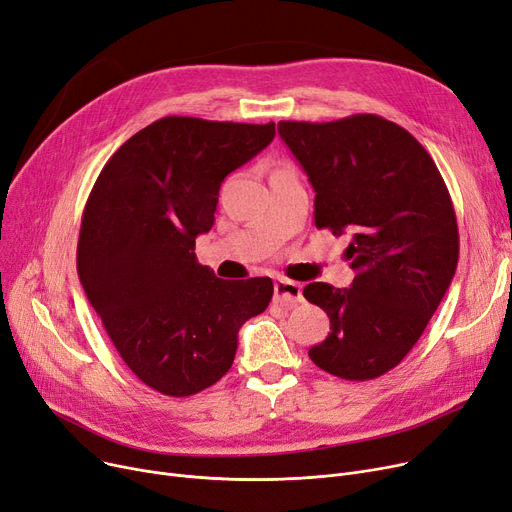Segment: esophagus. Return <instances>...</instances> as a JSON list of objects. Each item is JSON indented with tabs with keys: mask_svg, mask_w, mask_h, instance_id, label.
Returning a JSON list of instances; mask_svg holds the SVG:
<instances>
[{
	"mask_svg": "<svg viewBox=\"0 0 512 512\" xmlns=\"http://www.w3.org/2000/svg\"><path fill=\"white\" fill-rule=\"evenodd\" d=\"M275 300L283 306H296L302 302V285L289 279L275 281Z\"/></svg>",
	"mask_w": 512,
	"mask_h": 512,
	"instance_id": "34e87169",
	"label": "esophagus"
}]
</instances>
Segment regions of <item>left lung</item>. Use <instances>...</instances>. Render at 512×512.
Segmentation results:
<instances>
[{
	"label": "left lung",
	"instance_id": "left-lung-1",
	"mask_svg": "<svg viewBox=\"0 0 512 512\" xmlns=\"http://www.w3.org/2000/svg\"><path fill=\"white\" fill-rule=\"evenodd\" d=\"M279 135L316 191V229L352 237L350 289L304 287L331 321L308 356L348 381L381 377L419 342L454 277L458 225L448 187L423 145L377 114L281 120Z\"/></svg>",
	"mask_w": 512,
	"mask_h": 512
}]
</instances>
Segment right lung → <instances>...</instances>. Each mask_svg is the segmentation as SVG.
I'll list each match as a JSON object with an SVG mask.
<instances>
[{"label":"right lung","instance_id":"add662e5","mask_svg":"<svg viewBox=\"0 0 512 512\" xmlns=\"http://www.w3.org/2000/svg\"><path fill=\"white\" fill-rule=\"evenodd\" d=\"M275 137V123L164 116L102 168L81 218L77 271L127 367L187 398L233 364L237 331L273 298L269 277L218 279L196 260L218 189Z\"/></svg>","mask_w":512,"mask_h":512}]
</instances>
